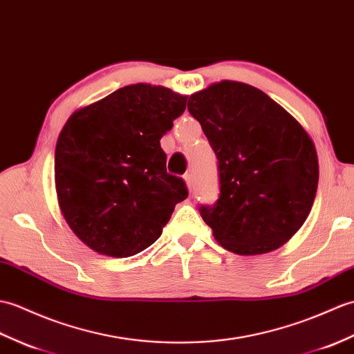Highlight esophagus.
Wrapping results in <instances>:
<instances>
[{
    "label": "esophagus",
    "mask_w": 354,
    "mask_h": 354,
    "mask_svg": "<svg viewBox=\"0 0 354 354\" xmlns=\"http://www.w3.org/2000/svg\"><path fill=\"white\" fill-rule=\"evenodd\" d=\"M184 179H185V184L188 187V190H190V193H192L194 190V187H193V175L192 174H185Z\"/></svg>",
    "instance_id": "1"
}]
</instances>
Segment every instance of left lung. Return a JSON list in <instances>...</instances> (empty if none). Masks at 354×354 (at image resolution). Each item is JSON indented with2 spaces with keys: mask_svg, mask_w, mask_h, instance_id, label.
Returning <instances> with one entry per match:
<instances>
[{
  "mask_svg": "<svg viewBox=\"0 0 354 354\" xmlns=\"http://www.w3.org/2000/svg\"><path fill=\"white\" fill-rule=\"evenodd\" d=\"M218 160L220 194L201 205L216 240L236 254L281 248L308 218L318 187L315 146L259 88L221 81L188 97Z\"/></svg>",
  "mask_w": 354,
  "mask_h": 354,
  "instance_id": "obj_1",
  "label": "left lung"
}]
</instances>
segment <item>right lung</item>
I'll use <instances>...</instances> for the list:
<instances>
[{"mask_svg":"<svg viewBox=\"0 0 354 354\" xmlns=\"http://www.w3.org/2000/svg\"><path fill=\"white\" fill-rule=\"evenodd\" d=\"M187 96L151 84L122 87L75 111L55 146V188L69 227L113 258L158 240L184 179L167 174L160 140L185 111Z\"/></svg>","mask_w":354,"mask_h":354,"instance_id":"1","label":"right lung"}]
</instances>
